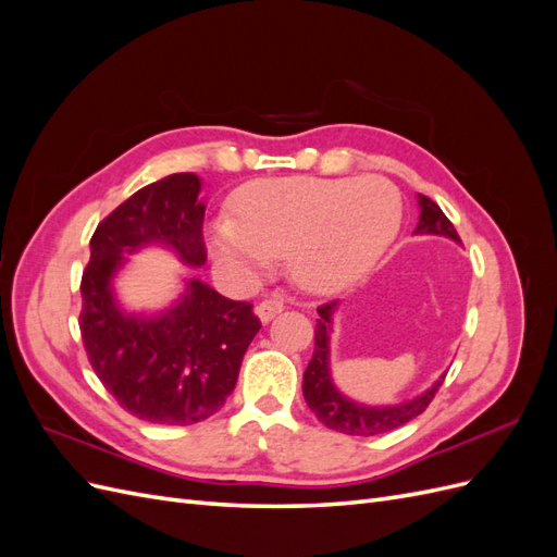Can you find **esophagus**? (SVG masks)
Here are the masks:
<instances>
[{
  "label": "esophagus",
  "instance_id": "obj_1",
  "mask_svg": "<svg viewBox=\"0 0 557 557\" xmlns=\"http://www.w3.org/2000/svg\"><path fill=\"white\" fill-rule=\"evenodd\" d=\"M283 309H285V307H283V299L269 297V299H262V301H260V305L256 307V313H258V318L262 320V323H269V320H274Z\"/></svg>",
  "mask_w": 557,
  "mask_h": 557
}]
</instances>
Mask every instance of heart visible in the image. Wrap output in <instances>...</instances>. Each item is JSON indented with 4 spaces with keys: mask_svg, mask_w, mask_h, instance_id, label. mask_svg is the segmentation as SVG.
Returning <instances> with one entry per match:
<instances>
[{
    "mask_svg": "<svg viewBox=\"0 0 557 557\" xmlns=\"http://www.w3.org/2000/svg\"><path fill=\"white\" fill-rule=\"evenodd\" d=\"M234 213L209 225L218 262L264 274L288 258L299 285L334 293L360 281L391 246L401 197L381 176H290L250 185L234 201Z\"/></svg>",
    "mask_w": 557,
    "mask_h": 557,
    "instance_id": "1",
    "label": "heart"
}]
</instances>
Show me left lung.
<instances>
[{
	"label": "left lung",
	"instance_id": "1",
	"mask_svg": "<svg viewBox=\"0 0 557 557\" xmlns=\"http://www.w3.org/2000/svg\"><path fill=\"white\" fill-rule=\"evenodd\" d=\"M420 218L416 234H440V237H448L453 242H460L458 232H455L453 223L444 215V211L434 205L430 197L418 195ZM336 309V301H327V305L318 307V320H315V346L311 362L305 372V399L309 409L315 413L320 423L327 425L330 430L352 434V436H374L393 432L401 425H407L409 420L423 413L430 401L434 399L440 385L444 383V376L436 381L423 395H418L409 401L395 404V407H367V404H358L348 397H344L336 391L330 374V332H332V315Z\"/></svg>",
	"mask_w": 557,
	"mask_h": 557
}]
</instances>
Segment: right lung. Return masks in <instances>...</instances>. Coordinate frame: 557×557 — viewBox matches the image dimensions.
<instances>
[{"instance_id":"add662e5","label":"right lung","mask_w":557,"mask_h":557,"mask_svg":"<svg viewBox=\"0 0 557 557\" xmlns=\"http://www.w3.org/2000/svg\"><path fill=\"white\" fill-rule=\"evenodd\" d=\"M199 176H164L134 193L97 225L81 281V336L97 379L125 411L156 425H193L223 409L244 352L262 327L248 301L199 278L158 315L127 313L113 276L129 252L160 244L190 267L207 262Z\"/></svg>"}]
</instances>
